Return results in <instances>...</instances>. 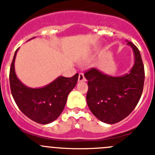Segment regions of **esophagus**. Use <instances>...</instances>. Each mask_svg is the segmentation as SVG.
<instances>
[{"instance_id":"34e87169","label":"esophagus","mask_w":155,"mask_h":155,"mask_svg":"<svg viewBox=\"0 0 155 155\" xmlns=\"http://www.w3.org/2000/svg\"><path fill=\"white\" fill-rule=\"evenodd\" d=\"M78 81H86V78L85 77H84V74L83 73H80L79 74L78 76Z\"/></svg>"}]
</instances>
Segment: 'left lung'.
Here are the masks:
<instances>
[{"label": "left lung", "mask_w": 155, "mask_h": 155, "mask_svg": "<svg viewBox=\"0 0 155 155\" xmlns=\"http://www.w3.org/2000/svg\"><path fill=\"white\" fill-rule=\"evenodd\" d=\"M135 63L129 74L121 77L104 74L95 68L84 73L88 90L87 103L91 113L105 124L121 121L132 113L141 97L144 68L139 50L131 42Z\"/></svg>", "instance_id": "8db88e82"}]
</instances>
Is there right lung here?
Listing matches in <instances>:
<instances>
[{
    "label": "right lung",
    "instance_id": "right-lung-1",
    "mask_svg": "<svg viewBox=\"0 0 155 155\" xmlns=\"http://www.w3.org/2000/svg\"><path fill=\"white\" fill-rule=\"evenodd\" d=\"M16 50L10 68L11 91L19 109L30 120L40 124H48L57 120L66 105L68 96L76 85L78 74L71 78L59 77L40 88H31L21 83L15 71Z\"/></svg>",
    "mask_w": 155,
    "mask_h": 155
}]
</instances>
